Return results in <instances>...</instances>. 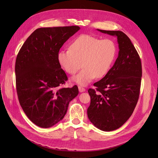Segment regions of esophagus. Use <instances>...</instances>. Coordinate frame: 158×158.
I'll use <instances>...</instances> for the list:
<instances>
[{"label": "esophagus", "instance_id": "esophagus-1", "mask_svg": "<svg viewBox=\"0 0 158 158\" xmlns=\"http://www.w3.org/2000/svg\"><path fill=\"white\" fill-rule=\"evenodd\" d=\"M78 89H79V92H85V89L82 86H78Z\"/></svg>", "mask_w": 158, "mask_h": 158}]
</instances>
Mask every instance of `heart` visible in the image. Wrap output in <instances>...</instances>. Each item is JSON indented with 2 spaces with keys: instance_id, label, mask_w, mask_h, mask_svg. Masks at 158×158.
<instances>
[{
  "instance_id": "obj_1",
  "label": "heart",
  "mask_w": 158,
  "mask_h": 158,
  "mask_svg": "<svg viewBox=\"0 0 158 158\" xmlns=\"http://www.w3.org/2000/svg\"><path fill=\"white\" fill-rule=\"evenodd\" d=\"M117 47L111 40H100L89 35H81L70 45V49L61 50L58 61L66 73L73 75L84 68L73 78L78 84L85 85L96 78H103L115 59Z\"/></svg>"
}]
</instances>
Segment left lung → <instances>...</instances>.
<instances>
[{
  "label": "left lung",
  "instance_id": "1",
  "mask_svg": "<svg viewBox=\"0 0 158 158\" xmlns=\"http://www.w3.org/2000/svg\"><path fill=\"white\" fill-rule=\"evenodd\" d=\"M116 36L118 55L106 76L89 88L91 102L87 110L89 121L103 131L121 127L130 118L140 95L141 60L128 37L121 31L98 30Z\"/></svg>",
  "mask_w": 158,
  "mask_h": 158
}]
</instances>
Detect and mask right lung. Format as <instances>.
Here are the masks:
<instances>
[{"mask_svg": "<svg viewBox=\"0 0 158 158\" xmlns=\"http://www.w3.org/2000/svg\"><path fill=\"white\" fill-rule=\"evenodd\" d=\"M80 30L77 26L41 27L33 31L18 52L15 74L19 102L30 120L41 128L62 120L69 102L78 94L58 61L61 47Z\"/></svg>", "mask_w": 158, "mask_h": 158, "instance_id": "obj_1", "label": "right lung"}]
</instances>
